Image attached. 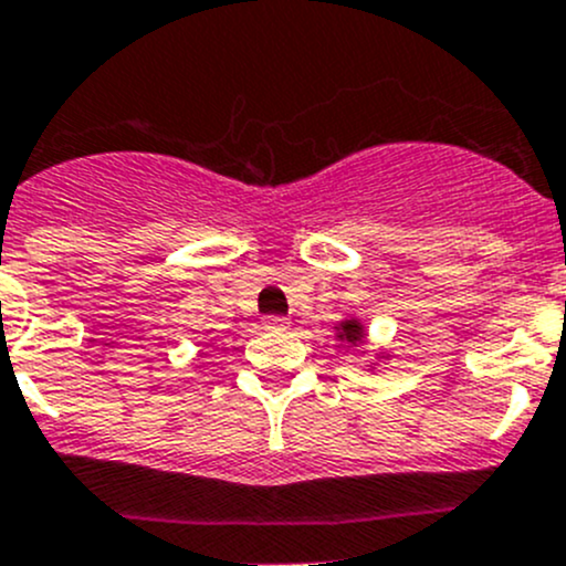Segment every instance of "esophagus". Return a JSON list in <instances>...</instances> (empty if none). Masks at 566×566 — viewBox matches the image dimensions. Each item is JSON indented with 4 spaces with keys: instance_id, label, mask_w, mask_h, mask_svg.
Wrapping results in <instances>:
<instances>
[{
    "instance_id": "34e87169",
    "label": "esophagus",
    "mask_w": 566,
    "mask_h": 566,
    "mask_svg": "<svg viewBox=\"0 0 566 566\" xmlns=\"http://www.w3.org/2000/svg\"><path fill=\"white\" fill-rule=\"evenodd\" d=\"M262 325H265L268 331H284V328H290V319L287 317H279V315H271V317L262 319Z\"/></svg>"
}]
</instances>
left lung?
<instances>
[{
    "label": "left lung",
    "instance_id": "8db88e82",
    "mask_svg": "<svg viewBox=\"0 0 566 566\" xmlns=\"http://www.w3.org/2000/svg\"><path fill=\"white\" fill-rule=\"evenodd\" d=\"M339 339L345 342V345H358V342H361V325H358L356 319H347V323H342Z\"/></svg>",
    "mask_w": 566,
    "mask_h": 566
}]
</instances>
